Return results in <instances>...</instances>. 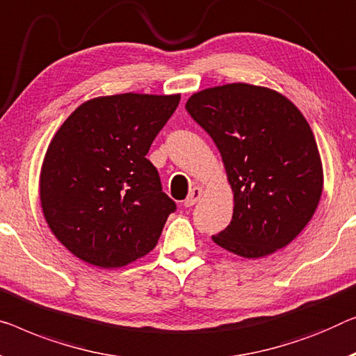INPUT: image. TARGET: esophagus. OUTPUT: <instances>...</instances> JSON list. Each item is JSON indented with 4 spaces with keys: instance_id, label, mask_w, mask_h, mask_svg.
Segmentation results:
<instances>
[{
    "instance_id": "esophagus-1",
    "label": "esophagus",
    "mask_w": 356,
    "mask_h": 356,
    "mask_svg": "<svg viewBox=\"0 0 356 356\" xmlns=\"http://www.w3.org/2000/svg\"><path fill=\"white\" fill-rule=\"evenodd\" d=\"M203 193H204V190L201 188V187H195L192 192L188 193V196H187V200L184 201V206L185 208H192L193 204H196L198 203V201L201 200V196H203Z\"/></svg>"
}]
</instances>
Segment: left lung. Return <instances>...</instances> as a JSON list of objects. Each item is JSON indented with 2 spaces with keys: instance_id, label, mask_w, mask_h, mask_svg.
Returning <instances> with one entry per match:
<instances>
[{
  "instance_id": "left-lung-1",
  "label": "left lung",
  "mask_w": 356,
  "mask_h": 356,
  "mask_svg": "<svg viewBox=\"0 0 356 356\" xmlns=\"http://www.w3.org/2000/svg\"><path fill=\"white\" fill-rule=\"evenodd\" d=\"M185 108L219 148L232 185L230 225L212 241L246 259L288 246L323 192L320 152L300 110L283 94L248 83L203 89Z\"/></svg>"
}]
</instances>
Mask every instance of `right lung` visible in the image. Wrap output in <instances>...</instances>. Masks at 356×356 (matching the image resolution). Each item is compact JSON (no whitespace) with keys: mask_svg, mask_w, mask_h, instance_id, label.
Returning <instances> with one entry per match:
<instances>
[{"mask_svg":"<svg viewBox=\"0 0 356 356\" xmlns=\"http://www.w3.org/2000/svg\"><path fill=\"white\" fill-rule=\"evenodd\" d=\"M180 94L94 97L63 121L47 147L40 200L51 232L73 256L120 268L156 246L176 203L145 155Z\"/></svg>","mask_w":356,"mask_h":356,"instance_id":"add662e5","label":"right lung"}]
</instances>
